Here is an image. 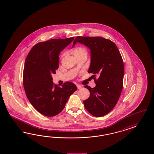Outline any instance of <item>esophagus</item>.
<instances>
[{"label":"esophagus","mask_w":154,"mask_h":154,"mask_svg":"<svg viewBox=\"0 0 154 154\" xmlns=\"http://www.w3.org/2000/svg\"><path fill=\"white\" fill-rule=\"evenodd\" d=\"M76 87H77V88H78V89H80V88H82V86L80 85H78V84L76 85Z\"/></svg>","instance_id":"1"}]
</instances>
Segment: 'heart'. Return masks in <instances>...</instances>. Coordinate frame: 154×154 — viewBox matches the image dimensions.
<instances>
[{
    "mask_svg": "<svg viewBox=\"0 0 154 154\" xmlns=\"http://www.w3.org/2000/svg\"><path fill=\"white\" fill-rule=\"evenodd\" d=\"M72 52H73V54L74 55H79V54H82V53H87L86 50L82 47H77L75 48ZM64 55H65V54H63L62 55L61 57H63Z\"/></svg>",
    "mask_w": 154,
    "mask_h": 154,
    "instance_id": "obj_1",
    "label": "heart"
}]
</instances>
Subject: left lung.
I'll return each instance as SVG.
<instances>
[{"instance_id": "obj_1", "label": "left lung", "mask_w": 154, "mask_h": 154, "mask_svg": "<svg viewBox=\"0 0 154 154\" xmlns=\"http://www.w3.org/2000/svg\"><path fill=\"white\" fill-rule=\"evenodd\" d=\"M78 42L91 50L88 73L94 74L92 76L96 84L94 88L85 85L90 97L83 102L84 106L92 115L101 117L108 114L119 99L125 72L123 59L117 46L109 39L99 36H77L72 47Z\"/></svg>"}]
</instances>
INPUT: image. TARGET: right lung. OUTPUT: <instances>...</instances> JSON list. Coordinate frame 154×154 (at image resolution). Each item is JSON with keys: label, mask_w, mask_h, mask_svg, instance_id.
Listing matches in <instances>:
<instances>
[{"label": "right lung", "mask_w": 154, "mask_h": 154, "mask_svg": "<svg viewBox=\"0 0 154 154\" xmlns=\"http://www.w3.org/2000/svg\"><path fill=\"white\" fill-rule=\"evenodd\" d=\"M74 39H53L39 42L32 48L26 57L23 75L24 91L35 109L46 116L59 114L69 97L77 90L71 82L59 87L53 83L52 77L59 67L60 52Z\"/></svg>", "instance_id": "add662e5"}]
</instances>
